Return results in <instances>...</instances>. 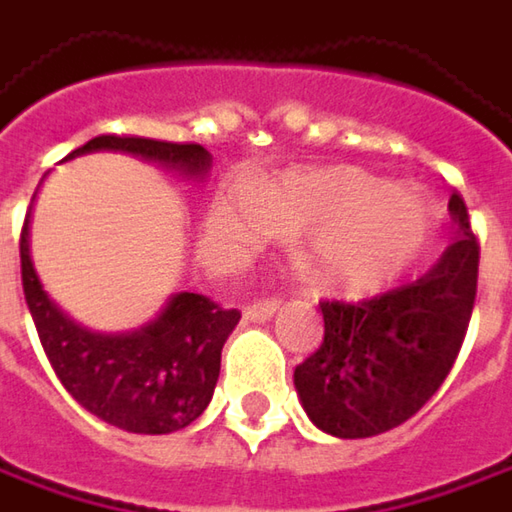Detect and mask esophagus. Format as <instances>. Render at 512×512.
I'll list each match as a JSON object with an SVG mask.
<instances>
[{
  "mask_svg": "<svg viewBox=\"0 0 512 512\" xmlns=\"http://www.w3.org/2000/svg\"><path fill=\"white\" fill-rule=\"evenodd\" d=\"M278 309H280V298H260V300H252V303L243 309V315H246V321H266V318H272Z\"/></svg>",
  "mask_w": 512,
  "mask_h": 512,
  "instance_id": "esophagus-1",
  "label": "esophagus"
}]
</instances>
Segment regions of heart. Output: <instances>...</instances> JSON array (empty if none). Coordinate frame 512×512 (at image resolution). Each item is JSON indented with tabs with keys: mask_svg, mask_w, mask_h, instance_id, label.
I'll list each match as a JSON object with an SVG mask.
<instances>
[{
	"mask_svg": "<svg viewBox=\"0 0 512 512\" xmlns=\"http://www.w3.org/2000/svg\"><path fill=\"white\" fill-rule=\"evenodd\" d=\"M260 206L243 191H217L206 209V240L252 249L278 232L303 234L309 278L323 289L361 295L381 289L421 249L430 209L415 191L361 168H306L263 186Z\"/></svg>",
	"mask_w": 512,
	"mask_h": 512,
	"instance_id": "1",
	"label": "heart"
}]
</instances>
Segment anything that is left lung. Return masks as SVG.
Here are the masks:
<instances>
[{"label": "left lung", "instance_id": "8db88e82", "mask_svg": "<svg viewBox=\"0 0 512 512\" xmlns=\"http://www.w3.org/2000/svg\"><path fill=\"white\" fill-rule=\"evenodd\" d=\"M450 212L461 234L427 275L358 303H321L323 341L295 367V387L323 433H387L421 410L450 375L476 303L481 249L458 191Z\"/></svg>", "mask_w": 512, "mask_h": 512}]
</instances>
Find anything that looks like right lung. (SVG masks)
I'll return each mask as SVG.
<instances>
[{
    "label": "right lung",
    "instance_id": "1",
    "mask_svg": "<svg viewBox=\"0 0 512 512\" xmlns=\"http://www.w3.org/2000/svg\"><path fill=\"white\" fill-rule=\"evenodd\" d=\"M102 148L128 151L186 174H203L209 168V151L203 145L128 134H100L68 157ZM19 260L22 289L42 349L62 387L85 410L105 424L145 435L177 433L203 415L217 387L223 344L240 321L237 309H226L206 295L180 292L143 329L100 335L65 318L42 292L28 255V220L19 234Z\"/></svg>",
    "mask_w": 512,
    "mask_h": 512
}]
</instances>
